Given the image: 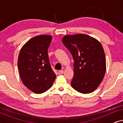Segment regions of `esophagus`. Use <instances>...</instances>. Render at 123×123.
<instances>
[{"label":"esophagus","mask_w":123,"mask_h":123,"mask_svg":"<svg viewBox=\"0 0 123 123\" xmlns=\"http://www.w3.org/2000/svg\"><path fill=\"white\" fill-rule=\"evenodd\" d=\"M64 73V71L63 70H59V71H58V74L59 75H60V74H62Z\"/></svg>","instance_id":"esophagus-1"}]
</instances>
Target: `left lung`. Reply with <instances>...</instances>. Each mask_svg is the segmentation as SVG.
Returning a JSON list of instances; mask_svg holds the SVG:
<instances>
[{"instance_id":"1","label":"left lung","mask_w":123,"mask_h":123,"mask_svg":"<svg viewBox=\"0 0 123 123\" xmlns=\"http://www.w3.org/2000/svg\"><path fill=\"white\" fill-rule=\"evenodd\" d=\"M62 42L74 60L72 87L82 93L93 92L105 74L106 58L102 45L85 34L66 35Z\"/></svg>"}]
</instances>
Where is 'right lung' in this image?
Returning <instances> with one entry per match:
<instances>
[{"label": "right lung", "mask_w": 123, "mask_h": 123, "mask_svg": "<svg viewBox=\"0 0 123 123\" xmlns=\"http://www.w3.org/2000/svg\"><path fill=\"white\" fill-rule=\"evenodd\" d=\"M51 40V35L33 37L23 45L18 55V69L22 81L35 93L48 90L56 78L48 54Z\"/></svg>", "instance_id": "add662e5"}]
</instances>
